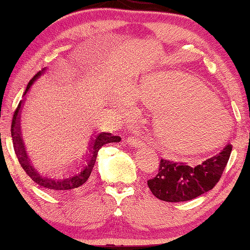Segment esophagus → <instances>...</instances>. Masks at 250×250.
<instances>
[{"instance_id":"obj_1","label":"esophagus","mask_w":250,"mask_h":250,"mask_svg":"<svg viewBox=\"0 0 250 250\" xmlns=\"http://www.w3.org/2000/svg\"><path fill=\"white\" fill-rule=\"evenodd\" d=\"M126 142H128L130 146H132L134 147H141V146H145V143H143V141L139 140V139L134 138V137H129L128 139H126Z\"/></svg>"}]
</instances>
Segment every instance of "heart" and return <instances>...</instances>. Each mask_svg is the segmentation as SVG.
Masks as SVG:
<instances>
[{
    "instance_id": "obj_1",
    "label": "heart",
    "mask_w": 250,
    "mask_h": 250,
    "mask_svg": "<svg viewBox=\"0 0 250 250\" xmlns=\"http://www.w3.org/2000/svg\"><path fill=\"white\" fill-rule=\"evenodd\" d=\"M138 97L154 110L155 137L167 151L194 154L213 150L230 129V118L221 101L196 76L163 71L143 80ZM121 104H128L122 98Z\"/></svg>"
}]
</instances>
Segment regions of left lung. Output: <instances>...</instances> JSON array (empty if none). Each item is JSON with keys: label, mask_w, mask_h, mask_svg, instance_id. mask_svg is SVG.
Returning <instances> with one entry per match:
<instances>
[{"label": "left lung", "mask_w": 250, "mask_h": 250, "mask_svg": "<svg viewBox=\"0 0 250 250\" xmlns=\"http://www.w3.org/2000/svg\"><path fill=\"white\" fill-rule=\"evenodd\" d=\"M231 149L232 146L227 145L218 154L196 167L161 159L158 174L147 181V186L161 201H191L217 184L229 160Z\"/></svg>", "instance_id": "obj_1"}]
</instances>
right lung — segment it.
Wrapping results in <instances>:
<instances>
[{
	"mask_svg": "<svg viewBox=\"0 0 250 250\" xmlns=\"http://www.w3.org/2000/svg\"><path fill=\"white\" fill-rule=\"evenodd\" d=\"M44 71L45 69L39 71V73L32 78L31 82H29L27 84L26 90L24 92V97L26 96L33 83L35 82V80L39 78ZM23 103L24 100L20 101L18 108H16L14 112L13 120H12L11 133H12V138H13V146H14L15 153L18 155L21 166H22L25 172L27 173V175L31 176V179L35 182V183L39 184L41 188H45L47 189H50V191L61 192V193L71 192L77 188H82L83 186L86 184L88 179H89L92 168H94V166H95L97 154H98V151L100 147L104 145H107V143L120 142L121 140V138L117 137V135H112L111 133H108V132H100L97 134L92 140H90L91 143L89 147H88V149H89V153L87 154L86 164H83L82 166L83 170L80 171L78 174H75L74 176H69L67 177V179H62V180H52V179H48V177H43L40 175V173L36 171V168H34L31 162H29L26 150H25V146H24L22 133H21V125H20L21 110H22Z\"/></svg>",
	"mask_w": 250,
	"mask_h": 250,
	"instance_id": "add662e5",
	"label": "right lung"
}]
</instances>
